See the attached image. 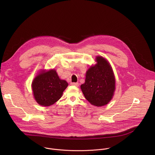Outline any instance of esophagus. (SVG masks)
Segmentation results:
<instances>
[{"instance_id": "esophagus-1", "label": "esophagus", "mask_w": 155, "mask_h": 155, "mask_svg": "<svg viewBox=\"0 0 155 155\" xmlns=\"http://www.w3.org/2000/svg\"><path fill=\"white\" fill-rule=\"evenodd\" d=\"M71 84L72 86H78V85H79L78 83H71Z\"/></svg>"}]
</instances>
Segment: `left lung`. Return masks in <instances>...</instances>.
I'll use <instances>...</instances> for the list:
<instances>
[{"instance_id": "1", "label": "left lung", "mask_w": 155, "mask_h": 155, "mask_svg": "<svg viewBox=\"0 0 155 155\" xmlns=\"http://www.w3.org/2000/svg\"><path fill=\"white\" fill-rule=\"evenodd\" d=\"M97 64L87 70L81 91L92 105L104 106L112 99L115 89V80L111 66L101 56L96 58Z\"/></svg>"}]
</instances>
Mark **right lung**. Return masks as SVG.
Segmentation results:
<instances>
[{"mask_svg": "<svg viewBox=\"0 0 155 155\" xmlns=\"http://www.w3.org/2000/svg\"><path fill=\"white\" fill-rule=\"evenodd\" d=\"M68 83L61 80L54 69L42 72L32 83L34 98L42 106H50L57 102L62 96Z\"/></svg>", "mask_w": 155, "mask_h": 155, "instance_id": "add662e5", "label": "right lung"}]
</instances>
